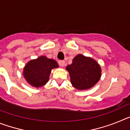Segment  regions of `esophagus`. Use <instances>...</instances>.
<instances>
[{"label": "esophagus", "instance_id": "1", "mask_svg": "<svg viewBox=\"0 0 130 130\" xmlns=\"http://www.w3.org/2000/svg\"><path fill=\"white\" fill-rule=\"evenodd\" d=\"M58 64H59L61 67H64V66L66 65V63H65V61H64V60H59V61H58Z\"/></svg>", "mask_w": 130, "mask_h": 130}]
</instances>
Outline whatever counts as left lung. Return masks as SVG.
I'll use <instances>...</instances> for the list:
<instances>
[{"label": "left lung", "mask_w": 130, "mask_h": 130, "mask_svg": "<svg viewBox=\"0 0 130 130\" xmlns=\"http://www.w3.org/2000/svg\"><path fill=\"white\" fill-rule=\"evenodd\" d=\"M71 83L73 87L79 90L91 88L100 80L101 68L92 58L78 55L73 59V62L68 65Z\"/></svg>", "instance_id": "1"}]
</instances>
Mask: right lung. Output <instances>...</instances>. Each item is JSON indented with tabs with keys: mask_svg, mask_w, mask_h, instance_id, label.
Wrapping results in <instances>:
<instances>
[{
	"mask_svg": "<svg viewBox=\"0 0 130 130\" xmlns=\"http://www.w3.org/2000/svg\"><path fill=\"white\" fill-rule=\"evenodd\" d=\"M58 67L55 60L42 56L26 64L24 68L23 75L31 85L40 87L47 83L52 69Z\"/></svg>",
	"mask_w": 130,
	"mask_h": 130,
	"instance_id": "right-lung-1",
	"label": "right lung"
}]
</instances>
